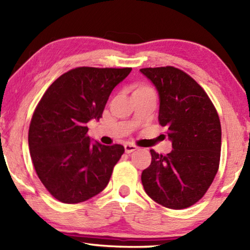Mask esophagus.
I'll list each match as a JSON object with an SVG mask.
<instances>
[{
    "label": "esophagus",
    "instance_id": "1",
    "mask_svg": "<svg viewBox=\"0 0 250 250\" xmlns=\"http://www.w3.org/2000/svg\"><path fill=\"white\" fill-rule=\"evenodd\" d=\"M137 149H138V146L134 145H131V143H125V151L126 152V153H131V152H133Z\"/></svg>",
    "mask_w": 250,
    "mask_h": 250
}]
</instances>
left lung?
<instances>
[{
    "label": "left lung",
    "mask_w": 250,
    "mask_h": 250,
    "mask_svg": "<svg viewBox=\"0 0 250 250\" xmlns=\"http://www.w3.org/2000/svg\"><path fill=\"white\" fill-rule=\"evenodd\" d=\"M159 94V122L167 130L173 150H151L150 167L142 172L146 193L172 209L192 206L204 196L216 175L222 128L216 109L204 89L172 66L140 69Z\"/></svg>",
    "instance_id": "8db88e82"
}]
</instances>
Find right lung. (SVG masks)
<instances>
[{
  "label": "right lung",
  "instance_id": "add662e5",
  "mask_svg": "<svg viewBox=\"0 0 250 250\" xmlns=\"http://www.w3.org/2000/svg\"><path fill=\"white\" fill-rule=\"evenodd\" d=\"M131 70L78 67L55 80L42 97L28 146L37 175L56 200L82 203L108 185L125 147L91 142L87 124L100 119L113 88Z\"/></svg>",
  "mask_w": 250,
  "mask_h": 250
}]
</instances>
